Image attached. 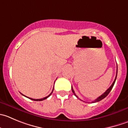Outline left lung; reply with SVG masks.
Returning a JSON list of instances; mask_svg holds the SVG:
<instances>
[{
  "label": "left lung",
  "instance_id": "1",
  "mask_svg": "<svg viewBox=\"0 0 128 128\" xmlns=\"http://www.w3.org/2000/svg\"><path fill=\"white\" fill-rule=\"evenodd\" d=\"M117 74H118V66H117V72H116V78H115V79H114V82H113L111 86H110V87H109V88H108V89L106 91V92H104V93L103 94H102L101 96H99V97H97V98H96V100H95L94 101H93V102H98V101H100V100H102L103 98H105V97H106V96H108V94H109V92H110V90H112V88L113 86H114V83H115L116 80V78H117ZM72 92H73V93L74 94V95H75V96H76V97H78L77 96H76V95H75V92H74V89H73L72 87Z\"/></svg>",
  "mask_w": 128,
  "mask_h": 128
}]
</instances>
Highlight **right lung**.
I'll return each mask as SVG.
<instances>
[{"mask_svg": "<svg viewBox=\"0 0 128 128\" xmlns=\"http://www.w3.org/2000/svg\"><path fill=\"white\" fill-rule=\"evenodd\" d=\"M52 93L50 94L49 95V96H47V97H44V98H40V99H35V98H30V97H26V96H24V95H23V94H22V95H23V96H25V97H28V98H30V99H31V100H35V101H41V100H44V99H46V98H48V97H49V96H51V94H52Z\"/></svg>", "mask_w": 128, "mask_h": 128, "instance_id": "1", "label": "right lung"}]
</instances>
